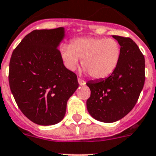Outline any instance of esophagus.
Returning a JSON list of instances; mask_svg holds the SVG:
<instances>
[{
  "instance_id": "esophagus-1",
  "label": "esophagus",
  "mask_w": 156,
  "mask_h": 156,
  "mask_svg": "<svg viewBox=\"0 0 156 156\" xmlns=\"http://www.w3.org/2000/svg\"><path fill=\"white\" fill-rule=\"evenodd\" d=\"M78 83H79V85H80V86H84V85L86 84V82H85L83 79H82V78H78Z\"/></svg>"
}]
</instances>
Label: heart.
<instances>
[{"label": "heart", "mask_w": 156, "mask_h": 156, "mask_svg": "<svg viewBox=\"0 0 156 156\" xmlns=\"http://www.w3.org/2000/svg\"><path fill=\"white\" fill-rule=\"evenodd\" d=\"M122 49L116 40L107 37H78L70 45L61 47V55L66 66L76 69L82 59V65L92 78L102 79L113 74L121 59Z\"/></svg>", "instance_id": "obj_1"}]
</instances>
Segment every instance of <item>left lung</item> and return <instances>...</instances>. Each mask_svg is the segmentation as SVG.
Listing matches in <instances>:
<instances>
[{
    "label": "left lung",
    "mask_w": 156,
    "mask_h": 156,
    "mask_svg": "<svg viewBox=\"0 0 156 156\" xmlns=\"http://www.w3.org/2000/svg\"><path fill=\"white\" fill-rule=\"evenodd\" d=\"M119 43L121 59L114 73L105 79L89 81L90 97L87 101L90 115L103 122H114L135 107L145 82V59L130 37L112 36Z\"/></svg>",
    "instance_id": "left-lung-1"
}]
</instances>
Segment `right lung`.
Masks as SVG:
<instances>
[{"instance_id":"obj_1","label":"right lung","mask_w":156,"mask_h":156,"mask_svg":"<svg viewBox=\"0 0 156 156\" xmlns=\"http://www.w3.org/2000/svg\"><path fill=\"white\" fill-rule=\"evenodd\" d=\"M63 27L34 30L10 58L9 82L21 112L34 123L49 126L63 119L67 101L78 87L77 75L66 68L58 45Z\"/></svg>"}]
</instances>
